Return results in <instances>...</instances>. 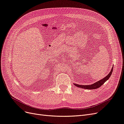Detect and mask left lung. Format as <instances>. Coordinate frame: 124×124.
<instances>
[{
    "label": "left lung",
    "instance_id": "left-lung-1",
    "mask_svg": "<svg viewBox=\"0 0 124 124\" xmlns=\"http://www.w3.org/2000/svg\"><path fill=\"white\" fill-rule=\"evenodd\" d=\"M113 67H112V68L110 72V73H108L107 76L103 78L102 79H101L100 80L98 81V82H96V83H93L91 85H78L77 84H73L75 86H76L77 87L82 88H84V89H94L98 88L100 87L101 85H102L105 82H106L108 78H110L111 77V74L112 73V72H113Z\"/></svg>",
    "mask_w": 124,
    "mask_h": 124
}]
</instances>
